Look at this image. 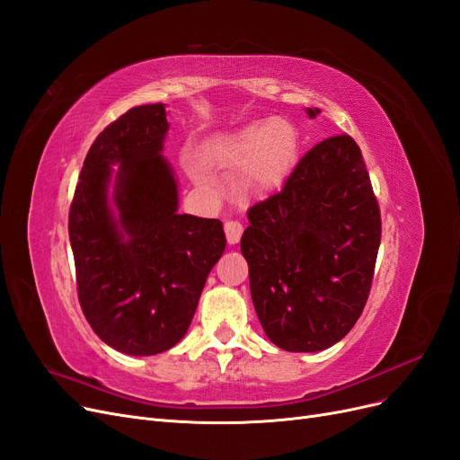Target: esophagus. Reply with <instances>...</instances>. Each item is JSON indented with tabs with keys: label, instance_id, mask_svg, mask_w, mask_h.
<instances>
[{
	"label": "esophagus",
	"instance_id": "34e87169",
	"mask_svg": "<svg viewBox=\"0 0 460 460\" xmlns=\"http://www.w3.org/2000/svg\"><path fill=\"white\" fill-rule=\"evenodd\" d=\"M225 234H226V240L230 245L240 242V237L243 234V226L242 223H237V220H226L225 223Z\"/></svg>",
	"mask_w": 460,
	"mask_h": 460
}]
</instances>
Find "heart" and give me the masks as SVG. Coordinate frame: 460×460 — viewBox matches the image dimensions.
<instances>
[{
  "label": "heart",
  "instance_id": "heart-1",
  "mask_svg": "<svg viewBox=\"0 0 460 460\" xmlns=\"http://www.w3.org/2000/svg\"><path fill=\"white\" fill-rule=\"evenodd\" d=\"M296 155L293 125L281 118L251 123L226 140L201 150L205 164L243 167V184L249 192L262 194L279 186L289 175Z\"/></svg>",
  "mask_w": 460,
  "mask_h": 460
}]
</instances>
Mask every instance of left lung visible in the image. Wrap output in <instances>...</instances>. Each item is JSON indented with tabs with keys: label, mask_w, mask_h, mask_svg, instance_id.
I'll list each match as a JSON object with an SVG mask.
<instances>
[{
	"label": "left lung",
	"mask_w": 460,
	"mask_h": 460,
	"mask_svg": "<svg viewBox=\"0 0 460 460\" xmlns=\"http://www.w3.org/2000/svg\"><path fill=\"white\" fill-rule=\"evenodd\" d=\"M247 218L242 252L266 337L288 352H320L346 337L367 303L381 245V211L356 140L318 142Z\"/></svg>",
	"instance_id": "1"
}]
</instances>
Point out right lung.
I'll list each match as a JSON object with an SVG mask.
<instances>
[{"instance_id": "1", "label": "right lung", "mask_w": 460, "mask_h": 460, "mask_svg": "<svg viewBox=\"0 0 460 460\" xmlns=\"http://www.w3.org/2000/svg\"><path fill=\"white\" fill-rule=\"evenodd\" d=\"M167 131L162 102L110 123L87 152L68 215L79 305L99 339L128 356L165 352L186 335L226 247L218 218L177 213Z\"/></svg>"}]
</instances>
